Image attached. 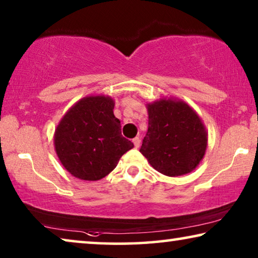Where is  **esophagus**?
<instances>
[{
    "mask_svg": "<svg viewBox=\"0 0 258 258\" xmlns=\"http://www.w3.org/2000/svg\"><path fill=\"white\" fill-rule=\"evenodd\" d=\"M140 138H134V139H133V144H134V146H136V148H138V147H139V146H140Z\"/></svg>",
    "mask_w": 258,
    "mask_h": 258,
    "instance_id": "obj_1",
    "label": "esophagus"
}]
</instances>
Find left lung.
I'll return each mask as SVG.
<instances>
[{"label": "left lung", "mask_w": 258, "mask_h": 258, "mask_svg": "<svg viewBox=\"0 0 258 258\" xmlns=\"http://www.w3.org/2000/svg\"><path fill=\"white\" fill-rule=\"evenodd\" d=\"M148 131L140 152L161 174H189L205 155L207 132L202 119L185 102L161 98L147 104Z\"/></svg>", "instance_id": "left-lung-1"}]
</instances>
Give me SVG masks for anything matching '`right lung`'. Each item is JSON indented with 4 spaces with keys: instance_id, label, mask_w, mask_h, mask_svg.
<instances>
[{
    "instance_id": "obj_1",
    "label": "right lung",
    "mask_w": 258,
    "mask_h": 258,
    "mask_svg": "<svg viewBox=\"0 0 258 258\" xmlns=\"http://www.w3.org/2000/svg\"><path fill=\"white\" fill-rule=\"evenodd\" d=\"M109 96H87L67 111L55 128L54 147L68 172L83 180H98L117 167L133 148L121 136Z\"/></svg>"
}]
</instances>
